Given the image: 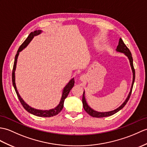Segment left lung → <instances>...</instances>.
<instances>
[{
    "mask_svg": "<svg viewBox=\"0 0 147 147\" xmlns=\"http://www.w3.org/2000/svg\"><path fill=\"white\" fill-rule=\"evenodd\" d=\"M116 51L117 52L119 53H121L125 54V56H127L128 58V59L129 61V63H130V66H131V68L132 70V73H133V81H132V84H131V89H130V91L128 95V96L126 99L125 101L123 103V104L120 106L118 108L115 109V110H113V111H107V112H98L94 110L93 109H92L91 107H89V105H88V103H86V99H85V96H84V91L83 92V99H82V101H83V108L84 109V110L86 111L88 114H89L90 116L93 117H95V118H102V117H109V116H111L115 114L116 113H117L118 111H120V110L123 108L125 105L127 104V103L128 102L129 97H130V95L132 91V88H133V86H134V82H135V69L134 67V64H133V58H132V56L131 52L129 51V49L127 47V46L125 45V43L123 41V40L121 39V38L119 40V42H118V45L116 49Z\"/></svg>",
    "mask_w": 147,
    "mask_h": 147,
    "instance_id": "1",
    "label": "left lung"
}]
</instances>
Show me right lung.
<instances>
[{"label":"right lung","instance_id":"add662e5","mask_svg":"<svg viewBox=\"0 0 147 147\" xmlns=\"http://www.w3.org/2000/svg\"><path fill=\"white\" fill-rule=\"evenodd\" d=\"M42 32L41 30H36L35 31L31 32L28 37H27V39L24 40L20 46L19 47V48L17 52L16 55L15 56V59H14V63H13V69H12V84L14 88L15 91L16 92V94L18 95V97L19 98V100L20 102V103L22 104L23 106V107L24 108L25 110L28 111L30 113H31L34 115H36L37 117H54V116L57 115L59 113L63 110V106H64V102L65 99L67 98L68 94H69V91L71 90L72 89L73 87L74 86V78H72L68 83L66 86L64 88V89L63 90V93H62V96H61V99L60 100V102L59 105H58L56 108H54L53 109H51V110H37V109H35L34 108L30 107L29 105H27L26 102L22 100V98L20 97V94L19 93V92L17 90L16 88V78H15V71L16 69V64H17V61H18V58L19 56V53L20 51H22L25 47L28 45L29 42L31 41V40L34 38V37L39 35V34Z\"/></svg>","mask_w":147,"mask_h":147}]
</instances>
